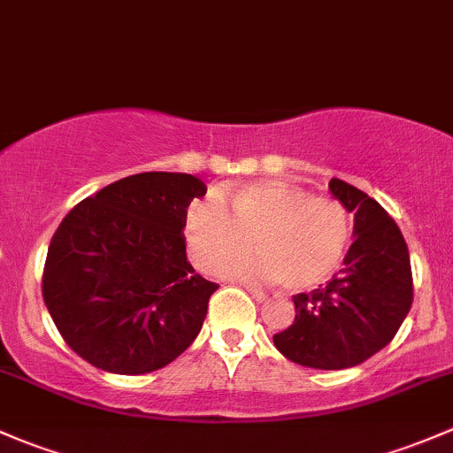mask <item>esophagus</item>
<instances>
[{"instance_id":"obj_1","label":"esophagus","mask_w":453,"mask_h":453,"mask_svg":"<svg viewBox=\"0 0 453 453\" xmlns=\"http://www.w3.org/2000/svg\"><path fill=\"white\" fill-rule=\"evenodd\" d=\"M246 290H249V295L253 296L257 303H264L265 298H268V295H265L264 290H257V288H249V286H246Z\"/></svg>"}]
</instances>
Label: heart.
Listing matches in <instances>:
<instances>
[{
    "mask_svg": "<svg viewBox=\"0 0 453 453\" xmlns=\"http://www.w3.org/2000/svg\"><path fill=\"white\" fill-rule=\"evenodd\" d=\"M189 203L185 235L192 259L213 270L258 242L257 256L222 264L220 273L249 281H274L292 292L327 281L342 264L351 240V220L338 200L311 196L286 180H255L226 194Z\"/></svg>",
    "mask_w": 453,
    "mask_h": 453,
    "instance_id": "heart-1",
    "label": "heart"
}]
</instances>
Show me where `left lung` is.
Wrapping results in <instances>:
<instances>
[{
	"label": "left lung",
	"mask_w": 453,
	"mask_h": 453,
	"mask_svg": "<svg viewBox=\"0 0 453 453\" xmlns=\"http://www.w3.org/2000/svg\"><path fill=\"white\" fill-rule=\"evenodd\" d=\"M329 192L353 216V244L327 286L295 296V323L273 340L296 365L340 371L395 338L412 305V270L397 222L377 200L340 179Z\"/></svg>",
	"instance_id": "1"
}]
</instances>
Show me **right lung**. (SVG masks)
<instances>
[{"mask_svg": "<svg viewBox=\"0 0 453 453\" xmlns=\"http://www.w3.org/2000/svg\"><path fill=\"white\" fill-rule=\"evenodd\" d=\"M207 185L183 172H142L88 196L56 228L43 301L65 342L88 365L143 375L180 356L216 283L185 253V211Z\"/></svg>", "mask_w": 453, "mask_h": 453, "instance_id": "add662e5", "label": "right lung"}]
</instances>
